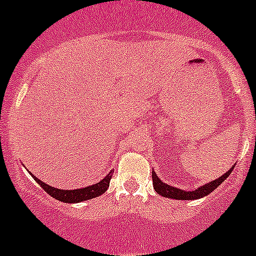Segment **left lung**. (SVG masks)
<instances>
[{
	"label": "left lung",
	"mask_w": 256,
	"mask_h": 256,
	"mask_svg": "<svg viewBox=\"0 0 256 256\" xmlns=\"http://www.w3.org/2000/svg\"><path fill=\"white\" fill-rule=\"evenodd\" d=\"M235 168V165L228 171L226 174L220 176L219 178L216 180L212 181L209 184H205L204 186L202 188H196L194 191H185V190H181V188H175V186H170L168 184H164L160 178L156 176V174L152 171V184H154V188L155 191L158 192V195L161 196H165V198H170V199H176V200H195V199H200V198L205 196V195H209L210 192H212V190L218 188L228 176L232 174V168Z\"/></svg>",
	"instance_id": "left-lung-1"
}]
</instances>
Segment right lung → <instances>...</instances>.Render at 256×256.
<instances>
[{
    "label": "right lung",
    "instance_id": "obj_1",
    "mask_svg": "<svg viewBox=\"0 0 256 256\" xmlns=\"http://www.w3.org/2000/svg\"><path fill=\"white\" fill-rule=\"evenodd\" d=\"M32 178H34L37 184H40L42 188L46 191L47 194L51 195L52 198H54L56 200L64 202H80L84 200L94 199V198H98L100 195H102L108 188L110 186V180L112 178V170L106 175V178L104 180H101L100 182L95 184V185L88 186V188H76V190H60V188H54V186H50L47 184L42 182L40 178H37L36 176L32 175Z\"/></svg>",
    "mask_w": 256,
    "mask_h": 256
}]
</instances>
